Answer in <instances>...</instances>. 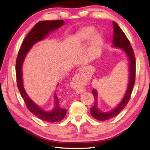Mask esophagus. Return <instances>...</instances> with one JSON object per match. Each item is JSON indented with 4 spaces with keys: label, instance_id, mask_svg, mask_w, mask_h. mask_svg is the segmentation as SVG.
<instances>
[{
    "label": "esophagus",
    "instance_id": "1",
    "mask_svg": "<svg viewBox=\"0 0 150 150\" xmlns=\"http://www.w3.org/2000/svg\"><path fill=\"white\" fill-rule=\"evenodd\" d=\"M83 73H84V71H83V69H81L79 71L77 76H75V78L73 79V80H76V79L78 80L79 78H82L83 75Z\"/></svg>",
    "mask_w": 150,
    "mask_h": 150
}]
</instances>
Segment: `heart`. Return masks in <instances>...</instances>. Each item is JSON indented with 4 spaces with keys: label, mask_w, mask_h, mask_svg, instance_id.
Returning a JSON list of instances; mask_svg holds the SVG:
<instances>
[{
    "label": "heart",
    "mask_w": 150,
    "mask_h": 150,
    "mask_svg": "<svg viewBox=\"0 0 150 150\" xmlns=\"http://www.w3.org/2000/svg\"><path fill=\"white\" fill-rule=\"evenodd\" d=\"M95 28L92 26H87L81 29L75 34L73 42L75 44H81L85 42L91 38V50H98L103 44V35L100 32H95ZM93 35L92 36V35Z\"/></svg>",
    "instance_id": "1"
}]
</instances>
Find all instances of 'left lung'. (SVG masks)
I'll use <instances>...</instances> for the list:
<instances>
[{
    "instance_id": "left-lung-1",
    "label": "left lung",
    "mask_w": 150,
    "mask_h": 150,
    "mask_svg": "<svg viewBox=\"0 0 150 150\" xmlns=\"http://www.w3.org/2000/svg\"><path fill=\"white\" fill-rule=\"evenodd\" d=\"M114 28V38H113V46L122 48V50L126 53L127 55L130 60V75H129V83L128 89L126 91V95L123 98L122 100L119 104L118 106L112 111L108 112H102L98 109L96 105V100H97V93L93 89L92 93L95 98V104L90 108L91 114L93 118L96 120L100 121L107 120L108 119L115 117L120 112L122 109L125 107L127 104L130 100V96L132 93L136 79V58L134 55V50L132 47L130 42L127 38L126 35L124 34L122 29L115 22H113Z\"/></svg>"
}]
</instances>
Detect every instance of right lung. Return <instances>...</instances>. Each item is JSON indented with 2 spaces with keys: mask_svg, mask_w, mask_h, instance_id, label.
<instances>
[{
  "mask_svg": "<svg viewBox=\"0 0 150 150\" xmlns=\"http://www.w3.org/2000/svg\"><path fill=\"white\" fill-rule=\"evenodd\" d=\"M64 21L62 20H50V21H41L38 22L34 27L31 30L26 37L25 38L20 47L18 54L16 62V77L17 86L18 90L23 98L26 105L28 110L33 115L42 120L49 122H57L62 120L66 115L67 110L61 107L59 105L56 94H55V106L52 112H45L42 110L39 106L30 100L24 91L22 84V65L24 57L30 48L35 42L40 41L45 38L51 31L57 29L63 24Z\"/></svg>",
  "mask_w": 150,
  "mask_h": 150,
  "instance_id": "obj_1",
  "label": "right lung"
}]
</instances>
